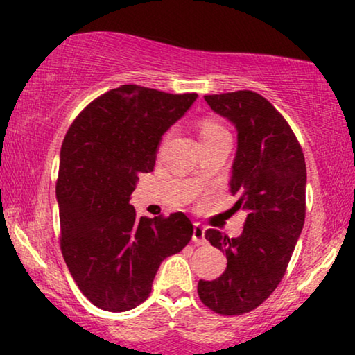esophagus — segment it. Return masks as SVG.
<instances>
[{
	"instance_id": "34e87169",
	"label": "esophagus",
	"mask_w": 355,
	"mask_h": 355,
	"mask_svg": "<svg viewBox=\"0 0 355 355\" xmlns=\"http://www.w3.org/2000/svg\"><path fill=\"white\" fill-rule=\"evenodd\" d=\"M192 241L196 242L197 245L207 244V239H205V227H203L202 225H198V223H196V225H193Z\"/></svg>"
}]
</instances>
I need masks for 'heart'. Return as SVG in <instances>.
<instances>
[{"mask_svg":"<svg viewBox=\"0 0 355 355\" xmlns=\"http://www.w3.org/2000/svg\"><path fill=\"white\" fill-rule=\"evenodd\" d=\"M226 129L223 128L220 123H216L215 119H203L200 124H198V135H200V140H208L215 135L225 134Z\"/></svg>","mask_w":355,"mask_h":355,"instance_id":"obj_1","label":"heart"}]
</instances>
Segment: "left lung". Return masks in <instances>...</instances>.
Wrapping results in <instances>:
<instances>
[{
  "label": "left lung",
  "instance_id": "left-lung-1",
  "mask_svg": "<svg viewBox=\"0 0 355 355\" xmlns=\"http://www.w3.org/2000/svg\"><path fill=\"white\" fill-rule=\"evenodd\" d=\"M215 113L237 130L230 181L239 196L234 210L247 213L241 236L208 230L205 239L225 252L220 278L198 281V297L220 315H242L263 304L278 288L305 221L307 169L288 121L252 90L205 95Z\"/></svg>",
  "mask_w": 355,
  "mask_h": 355
}]
</instances>
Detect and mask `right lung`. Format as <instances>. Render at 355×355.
I'll list each match as a JSON object with an SVG mask.
<instances>
[{
  "mask_svg": "<svg viewBox=\"0 0 355 355\" xmlns=\"http://www.w3.org/2000/svg\"><path fill=\"white\" fill-rule=\"evenodd\" d=\"M196 98L121 85L87 105L62 140L61 252L82 294L101 310L142 304L162 261L191 241L193 226L182 211L137 216L129 198L139 174L153 171L163 134Z\"/></svg>",
  "mask_w": 355,
  "mask_h": 355,
  "instance_id": "right-lung-1",
  "label": "right lung"
}]
</instances>
